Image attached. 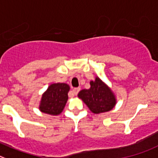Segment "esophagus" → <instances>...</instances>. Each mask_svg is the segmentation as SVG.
I'll list each match as a JSON object with an SVG mask.
<instances>
[{"mask_svg":"<svg viewBox=\"0 0 158 158\" xmlns=\"http://www.w3.org/2000/svg\"><path fill=\"white\" fill-rule=\"evenodd\" d=\"M79 90H80V88H74V89H72V93H73L74 95H77L78 93L79 92Z\"/></svg>","mask_w":158,"mask_h":158,"instance_id":"1","label":"esophagus"}]
</instances>
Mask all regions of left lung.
I'll return each instance as SVG.
<instances>
[{
    "mask_svg": "<svg viewBox=\"0 0 158 158\" xmlns=\"http://www.w3.org/2000/svg\"><path fill=\"white\" fill-rule=\"evenodd\" d=\"M78 97L94 114L109 111L116 104L114 94L98 77H96L94 81H91L89 89H82Z\"/></svg>",
    "mask_w": 158,
    "mask_h": 158,
    "instance_id": "left-lung-1",
    "label": "left lung"
}]
</instances>
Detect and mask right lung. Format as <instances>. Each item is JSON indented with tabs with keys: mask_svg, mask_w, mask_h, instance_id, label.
<instances>
[{
	"mask_svg": "<svg viewBox=\"0 0 158 158\" xmlns=\"http://www.w3.org/2000/svg\"><path fill=\"white\" fill-rule=\"evenodd\" d=\"M70 87L66 83H54L48 88L41 98L40 110L51 115L62 112L68 101V93Z\"/></svg>",
	"mask_w": 158,
	"mask_h": 158,
	"instance_id": "1",
	"label": "right lung"
}]
</instances>
